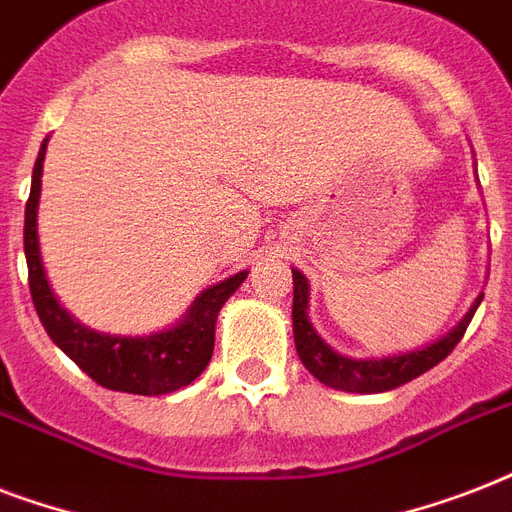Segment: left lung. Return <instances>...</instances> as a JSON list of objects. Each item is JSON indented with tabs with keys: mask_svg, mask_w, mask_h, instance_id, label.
<instances>
[{
	"mask_svg": "<svg viewBox=\"0 0 512 512\" xmlns=\"http://www.w3.org/2000/svg\"><path fill=\"white\" fill-rule=\"evenodd\" d=\"M292 281H295V300H292V327H295V345L297 356L305 364V369L319 382L335 390H348V393H382L393 390L404 382L420 377L436 364H441L454 345L462 340L468 329L473 313L481 305L484 295L478 297L470 313L460 321V327L452 329L449 335L422 350H412L404 356L388 358H348L340 356L329 348L327 342L316 335V329L308 321V279L303 273L292 268Z\"/></svg>",
	"mask_w": 512,
	"mask_h": 512,
	"instance_id": "1",
	"label": "left lung"
}]
</instances>
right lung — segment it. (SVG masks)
Wrapping results in <instances>:
<instances>
[{
    "mask_svg": "<svg viewBox=\"0 0 512 512\" xmlns=\"http://www.w3.org/2000/svg\"><path fill=\"white\" fill-rule=\"evenodd\" d=\"M47 140L39 148L31 177V193L26 201V225H23V249L28 265V289L42 319V327L52 342L66 353L76 366L108 390H122L135 396H159L191 385L212 358L215 348V321L228 297L247 279V271L209 287L193 303L185 321L175 329L151 337H114L100 335L82 327L68 316L52 295L44 276L39 241H36V204L42 188V162Z\"/></svg>",
    "mask_w": 512,
    "mask_h": 512,
    "instance_id": "add662e5",
    "label": "right lung"
}]
</instances>
